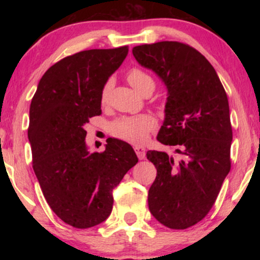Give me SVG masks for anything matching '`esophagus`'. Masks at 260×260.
I'll return each mask as SVG.
<instances>
[{"label": "esophagus", "instance_id": "esophagus-1", "mask_svg": "<svg viewBox=\"0 0 260 260\" xmlns=\"http://www.w3.org/2000/svg\"><path fill=\"white\" fill-rule=\"evenodd\" d=\"M134 149H135V151H136L138 158L143 159L145 157V148L143 147V145H136Z\"/></svg>", "mask_w": 260, "mask_h": 260}]
</instances>
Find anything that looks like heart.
<instances>
[{
  "instance_id": "b5f03b06",
  "label": "heart",
  "mask_w": 260,
  "mask_h": 260,
  "mask_svg": "<svg viewBox=\"0 0 260 260\" xmlns=\"http://www.w3.org/2000/svg\"><path fill=\"white\" fill-rule=\"evenodd\" d=\"M127 81L131 86L138 92L142 91L145 85L154 84L151 77L140 69H131L126 74ZM110 88H111V81H108L102 90V102L105 103L108 98ZM155 126V119L148 115H142L136 117H122L110 125V131L113 136L122 138L124 141L140 143L143 142L148 136L149 130Z\"/></svg>"
}]
</instances>
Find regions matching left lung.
Instances as JSON below:
<instances>
[{
  "label": "left lung",
  "instance_id": "obj_1",
  "mask_svg": "<svg viewBox=\"0 0 260 260\" xmlns=\"http://www.w3.org/2000/svg\"><path fill=\"white\" fill-rule=\"evenodd\" d=\"M133 54L166 85L157 141L182 155L176 161L166 151L147 152L157 169L148 194L149 211L169 229H188L211 211L230 173L229 99L214 67L190 46L161 41L136 46Z\"/></svg>",
  "mask_w": 260,
  "mask_h": 260
}]
</instances>
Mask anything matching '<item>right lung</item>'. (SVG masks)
<instances>
[{
    "mask_svg": "<svg viewBox=\"0 0 260 260\" xmlns=\"http://www.w3.org/2000/svg\"><path fill=\"white\" fill-rule=\"evenodd\" d=\"M129 48L90 49L66 56L39 81L29 109L33 169L52 211L76 229H90L111 214L113 188L138 162L126 142L109 138L90 152L85 124L102 113V90Z\"/></svg>",
    "mask_w": 260,
    "mask_h": 260,
    "instance_id": "1",
    "label": "right lung"
}]
</instances>
